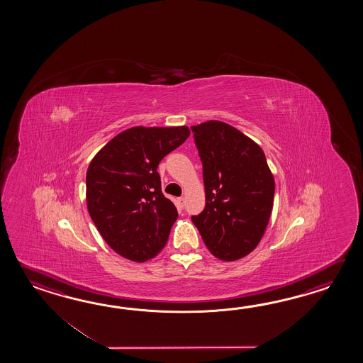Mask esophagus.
Masks as SVG:
<instances>
[{
    "label": "esophagus",
    "instance_id": "1",
    "mask_svg": "<svg viewBox=\"0 0 363 363\" xmlns=\"http://www.w3.org/2000/svg\"><path fill=\"white\" fill-rule=\"evenodd\" d=\"M185 199L184 197H179L178 199V208H184Z\"/></svg>",
    "mask_w": 363,
    "mask_h": 363
}]
</instances>
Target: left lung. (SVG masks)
Here are the masks:
<instances>
[{"label":"left lung","mask_w":363,"mask_h":363,"mask_svg":"<svg viewBox=\"0 0 363 363\" xmlns=\"http://www.w3.org/2000/svg\"><path fill=\"white\" fill-rule=\"evenodd\" d=\"M199 149L206 203L192 222L211 255L235 261L262 239L274 205L275 182L262 149L230 124L191 127Z\"/></svg>","instance_id":"1"}]
</instances>
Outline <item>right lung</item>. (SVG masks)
<instances>
[{
	"label": "right lung",
	"mask_w": 363,
	"mask_h": 363,
	"mask_svg": "<svg viewBox=\"0 0 363 363\" xmlns=\"http://www.w3.org/2000/svg\"><path fill=\"white\" fill-rule=\"evenodd\" d=\"M182 127H133L94 155L86 171V206L118 255L145 262L166 245L178 210L163 196L157 171L189 136Z\"/></svg>",
	"instance_id": "add662e5"
}]
</instances>
